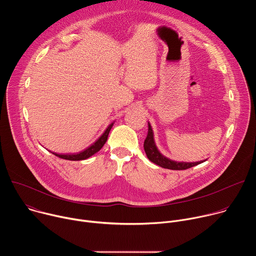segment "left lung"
<instances>
[{
	"mask_svg": "<svg viewBox=\"0 0 256 256\" xmlns=\"http://www.w3.org/2000/svg\"><path fill=\"white\" fill-rule=\"evenodd\" d=\"M148 126H149V130H148L147 138H146V140L144 142V149L146 155H147L148 159L151 162L155 163L156 165H158L162 168L171 169V170H186V169H188L190 167H194L196 165L202 163V162H194V163L176 162V161L170 160L167 157H165L164 155H162L156 147V144L154 142L153 130H152L151 124L149 122H148Z\"/></svg>",
	"mask_w": 256,
	"mask_h": 256,
	"instance_id": "1",
	"label": "left lung"
}]
</instances>
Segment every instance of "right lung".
<instances>
[{
  "mask_svg": "<svg viewBox=\"0 0 256 256\" xmlns=\"http://www.w3.org/2000/svg\"><path fill=\"white\" fill-rule=\"evenodd\" d=\"M112 126H114V124H109V126L106 128V130L102 134V136H101L94 144H92L90 146V147H88L87 149H85L84 151H82V152H80V153H78V154H56V153H52V154H54V155L58 156V158L66 159V160H70V161L85 160V159L91 157L92 155H94L95 153H97V152L103 147L104 144H105L106 140H107L109 132H110Z\"/></svg>",
  "mask_w": 256,
  "mask_h": 256,
  "instance_id": "right-lung-1",
  "label": "right lung"
}]
</instances>
